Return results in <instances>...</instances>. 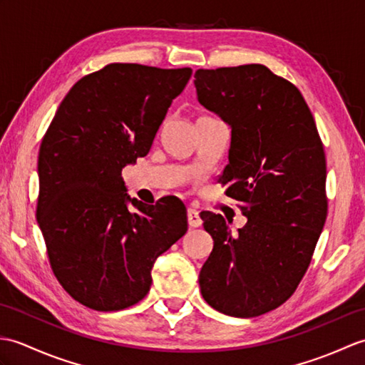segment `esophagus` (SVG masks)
Here are the masks:
<instances>
[{
    "label": "esophagus",
    "mask_w": 365,
    "mask_h": 365,
    "mask_svg": "<svg viewBox=\"0 0 365 365\" xmlns=\"http://www.w3.org/2000/svg\"><path fill=\"white\" fill-rule=\"evenodd\" d=\"M187 216H188V224H190L191 227H199V226H202V220H200L199 212L196 210V208H188Z\"/></svg>",
    "instance_id": "obj_1"
}]
</instances>
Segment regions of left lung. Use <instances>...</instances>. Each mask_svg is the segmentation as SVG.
Returning a JSON list of instances; mask_svg holds the SVG:
<instances>
[{"mask_svg": "<svg viewBox=\"0 0 365 365\" xmlns=\"http://www.w3.org/2000/svg\"><path fill=\"white\" fill-rule=\"evenodd\" d=\"M199 103L232 128L226 195L247 222L238 234L204 212L213 250L199 273L216 311L250 319L297 290L328 213L327 160L314 115L297 86L262 64L199 68Z\"/></svg>", "mask_w": 365, "mask_h": 365, "instance_id": "8db88e82", "label": "left lung"}]
</instances>
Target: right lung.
<instances>
[{
    "label": "right lung",
    "mask_w": 365,
    "mask_h": 365,
    "mask_svg": "<svg viewBox=\"0 0 365 365\" xmlns=\"http://www.w3.org/2000/svg\"><path fill=\"white\" fill-rule=\"evenodd\" d=\"M191 73L108 64L73 84L42 139L37 224L59 284L94 311L141 301L155 260L188 229L177 197L155 205L131 199L122 169L149 153Z\"/></svg>",
    "instance_id": "add662e5"
}]
</instances>
